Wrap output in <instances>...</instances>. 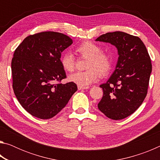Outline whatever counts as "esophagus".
I'll use <instances>...</instances> for the list:
<instances>
[{
  "mask_svg": "<svg viewBox=\"0 0 160 160\" xmlns=\"http://www.w3.org/2000/svg\"><path fill=\"white\" fill-rule=\"evenodd\" d=\"M78 88L79 90H88V89L90 88V87H81V86H78Z\"/></svg>",
  "mask_w": 160,
  "mask_h": 160,
  "instance_id": "obj_1",
  "label": "esophagus"
}]
</instances>
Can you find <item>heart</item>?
<instances>
[{"instance_id": "b5f03b06", "label": "heart", "mask_w": 160, "mask_h": 160, "mask_svg": "<svg viewBox=\"0 0 160 160\" xmlns=\"http://www.w3.org/2000/svg\"><path fill=\"white\" fill-rule=\"evenodd\" d=\"M75 51L80 56L88 58L85 71L77 72L70 75L68 79L81 87H86L95 82L99 78L107 75L112 68V58L102 51L99 45L89 41L83 42L76 47ZM61 63L63 69L68 72H72L75 67V59L70 53H64L61 58Z\"/></svg>"}]
</instances>
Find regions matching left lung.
I'll use <instances>...</instances> for the list:
<instances>
[{
    "label": "left lung",
    "mask_w": 160,
    "mask_h": 160,
    "mask_svg": "<svg viewBox=\"0 0 160 160\" xmlns=\"http://www.w3.org/2000/svg\"><path fill=\"white\" fill-rule=\"evenodd\" d=\"M95 41L110 43L118 50L115 70L107 82L99 86L103 97L98 108L108 118L121 120L138 109L147 95L150 57L141 39L126 32H108Z\"/></svg>",
    "instance_id": "left-lung-1"
}]
</instances>
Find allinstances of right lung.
Returning <instances> with one entry per match:
<instances>
[{"label": "right lung", "mask_w": 160, "mask_h": 160, "mask_svg": "<svg viewBox=\"0 0 160 160\" xmlns=\"http://www.w3.org/2000/svg\"><path fill=\"white\" fill-rule=\"evenodd\" d=\"M72 44L67 35L43 32L27 37L15 49L11 63L13 90L22 107L35 117L55 116L77 91L74 82L60 83L66 78L61 53Z\"/></svg>", "instance_id": "right-lung-1"}]
</instances>
